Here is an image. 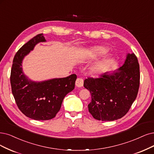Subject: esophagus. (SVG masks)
Returning a JSON list of instances; mask_svg holds the SVG:
<instances>
[{
	"mask_svg": "<svg viewBox=\"0 0 154 154\" xmlns=\"http://www.w3.org/2000/svg\"><path fill=\"white\" fill-rule=\"evenodd\" d=\"M83 83H84V81L82 78H77V80L75 81V85L77 87H82L83 86Z\"/></svg>",
	"mask_w": 154,
	"mask_h": 154,
	"instance_id": "esophagus-1",
	"label": "esophagus"
}]
</instances>
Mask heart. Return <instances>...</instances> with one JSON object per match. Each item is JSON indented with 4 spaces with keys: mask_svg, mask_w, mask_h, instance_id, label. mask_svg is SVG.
<instances>
[{
    "mask_svg": "<svg viewBox=\"0 0 154 154\" xmlns=\"http://www.w3.org/2000/svg\"><path fill=\"white\" fill-rule=\"evenodd\" d=\"M106 49L103 48V47H97V48H95L94 49H92L91 51V54L93 56H97V55H100L101 54H103L105 53H106ZM99 66H96L94 68V71H96L98 69Z\"/></svg>",
    "mask_w": 154,
    "mask_h": 154,
    "instance_id": "1",
    "label": "heart"
}]
</instances>
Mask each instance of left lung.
<instances>
[{
    "label": "left lung",
    "mask_w": 154,
    "mask_h": 154,
    "mask_svg": "<svg viewBox=\"0 0 154 154\" xmlns=\"http://www.w3.org/2000/svg\"><path fill=\"white\" fill-rule=\"evenodd\" d=\"M140 79V65L134 53L128 54L124 65L113 73L106 72L98 78L85 79L84 87L91 94L89 113L102 121L124 117L137 96Z\"/></svg>",
    "instance_id": "left-lung-1"
}]
</instances>
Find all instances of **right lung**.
<instances>
[{
    "label": "right lung",
    "instance_id": "right-lung-1",
    "mask_svg": "<svg viewBox=\"0 0 154 154\" xmlns=\"http://www.w3.org/2000/svg\"><path fill=\"white\" fill-rule=\"evenodd\" d=\"M45 41L43 34H38L17 51L10 77L12 93L18 109L26 117L38 121L49 120L56 116L65 96L75 88L77 79L75 74H72L41 82L28 80L22 71V60L37 43Z\"/></svg>",
    "mask_w": 154,
    "mask_h": 154
}]
</instances>
